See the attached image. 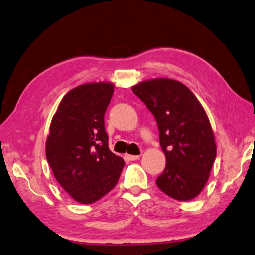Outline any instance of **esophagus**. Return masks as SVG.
<instances>
[{"instance_id":"esophagus-1","label":"esophagus","mask_w":255,"mask_h":255,"mask_svg":"<svg viewBox=\"0 0 255 255\" xmlns=\"http://www.w3.org/2000/svg\"><path fill=\"white\" fill-rule=\"evenodd\" d=\"M126 158L129 160H137L139 159V156H134V155H126Z\"/></svg>"}]
</instances>
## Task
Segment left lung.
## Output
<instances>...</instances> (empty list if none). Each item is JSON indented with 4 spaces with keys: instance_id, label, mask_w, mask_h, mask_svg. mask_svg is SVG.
Returning a JSON list of instances; mask_svg holds the SVG:
<instances>
[{
    "instance_id": "left-lung-1",
    "label": "left lung",
    "mask_w": 255,
    "mask_h": 255,
    "mask_svg": "<svg viewBox=\"0 0 255 255\" xmlns=\"http://www.w3.org/2000/svg\"><path fill=\"white\" fill-rule=\"evenodd\" d=\"M153 114L166 157L156 184L172 199L188 201L206 186L216 158V143L202 105L181 82L155 78L132 87Z\"/></svg>"
}]
</instances>
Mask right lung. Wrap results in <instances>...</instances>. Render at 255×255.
<instances>
[{
	"label": "right lung",
	"mask_w": 255,
	"mask_h": 255,
	"mask_svg": "<svg viewBox=\"0 0 255 255\" xmlns=\"http://www.w3.org/2000/svg\"><path fill=\"white\" fill-rule=\"evenodd\" d=\"M112 83H87L61 100L46 141V158L64 191L80 203H93L119 180L125 162L109 149L105 116Z\"/></svg>",
	"instance_id": "obj_1"
}]
</instances>
